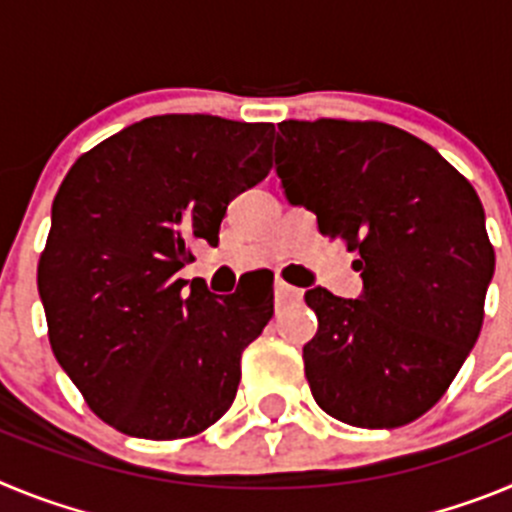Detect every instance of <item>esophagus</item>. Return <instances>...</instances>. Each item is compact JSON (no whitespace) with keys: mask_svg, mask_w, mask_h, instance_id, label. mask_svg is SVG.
Instances as JSON below:
<instances>
[{"mask_svg":"<svg viewBox=\"0 0 512 512\" xmlns=\"http://www.w3.org/2000/svg\"><path fill=\"white\" fill-rule=\"evenodd\" d=\"M274 297H277V302L282 305V302H295L300 300L302 292L297 287H292V284L282 282V279H277V284H274Z\"/></svg>","mask_w":512,"mask_h":512,"instance_id":"34e87169","label":"esophagus"}]
</instances>
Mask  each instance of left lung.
<instances>
[{
	"label": "left lung",
	"instance_id": "obj_1",
	"mask_svg": "<svg viewBox=\"0 0 512 512\" xmlns=\"http://www.w3.org/2000/svg\"><path fill=\"white\" fill-rule=\"evenodd\" d=\"M277 174L320 233L359 253L361 300L305 292L318 333L305 377L328 415L397 428L436 405L477 343L495 248L472 184L428 143L384 122L284 120Z\"/></svg>",
	"mask_w": 512,
	"mask_h": 512
}]
</instances>
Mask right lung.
<instances>
[{"label":"right lung","instance_id":"right-lung-1","mask_svg":"<svg viewBox=\"0 0 512 512\" xmlns=\"http://www.w3.org/2000/svg\"><path fill=\"white\" fill-rule=\"evenodd\" d=\"M274 125L215 115L135 122L71 166L38 264L48 338L107 425L174 441L233 405L243 348L274 315L271 284L215 297L179 279L217 243L228 202L271 169Z\"/></svg>","mask_w":512,"mask_h":512}]
</instances>
